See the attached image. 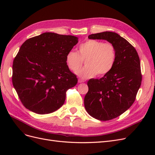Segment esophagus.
Returning <instances> with one entry per match:
<instances>
[{
  "mask_svg": "<svg viewBox=\"0 0 155 155\" xmlns=\"http://www.w3.org/2000/svg\"><path fill=\"white\" fill-rule=\"evenodd\" d=\"M83 82H85V81H83V80H81V79H79V80H78V83H83Z\"/></svg>",
  "mask_w": 155,
  "mask_h": 155,
  "instance_id": "esophagus-1",
  "label": "esophagus"
}]
</instances>
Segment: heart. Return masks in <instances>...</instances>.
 Wrapping results in <instances>:
<instances>
[{
  "mask_svg": "<svg viewBox=\"0 0 155 155\" xmlns=\"http://www.w3.org/2000/svg\"><path fill=\"white\" fill-rule=\"evenodd\" d=\"M117 58L113 44L91 39L79 46L78 52L70 50L66 55V63L71 71L76 72L86 60V67L76 72L83 79L109 74L113 68Z\"/></svg>",
  "mask_w": 155,
  "mask_h": 155,
  "instance_id": "1",
  "label": "heart"
}]
</instances>
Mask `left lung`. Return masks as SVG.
Returning a JSON list of instances; mask_svg holds the SVG:
<instances>
[{"instance_id":"obj_1","label":"left lung","mask_w":155,"mask_h":155,"mask_svg":"<svg viewBox=\"0 0 155 155\" xmlns=\"http://www.w3.org/2000/svg\"><path fill=\"white\" fill-rule=\"evenodd\" d=\"M88 37L106 40L116 50L113 68L99 79L88 80L84 99L85 109L92 117L110 120L122 114L135 101L142 79L140 58L134 46L115 32L97 33Z\"/></svg>"}]
</instances>
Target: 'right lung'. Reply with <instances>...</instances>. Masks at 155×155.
<instances>
[{"instance_id": "obj_1", "label": "right lung", "mask_w": 155, "mask_h": 155, "mask_svg": "<svg viewBox=\"0 0 155 155\" xmlns=\"http://www.w3.org/2000/svg\"><path fill=\"white\" fill-rule=\"evenodd\" d=\"M78 42L73 35L45 32L27 39L13 63L12 83L22 105L39 114L59 109L78 83L66 55Z\"/></svg>"}]
</instances>
